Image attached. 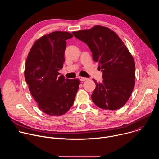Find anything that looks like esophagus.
I'll use <instances>...</instances> for the list:
<instances>
[{
	"label": "esophagus",
	"instance_id": "34e87169",
	"mask_svg": "<svg viewBox=\"0 0 159 159\" xmlns=\"http://www.w3.org/2000/svg\"><path fill=\"white\" fill-rule=\"evenodd\" d=\"M79 79L80 80V81H82V82H84V81H85V80H88L89 79H88V78H86V77H79Z\"/></svg>",
	"mask_w": 159,
	"mask_h": 159
}]
</instances>
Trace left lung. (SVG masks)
<instances>
[{
	"instance_id": "left-lung-1",
	"label": "left lung",
	"mask_w": 159,
	"mask_h": 159,
	"mask_svg": "<svg viewBox=\"0 0 159 159\" xmlns=\"http://www.w3.org/2000/svg\"><path fill=\"white\" fill-rule=\"evenodd\" d=\"M73 34L85 43L93 60L102 69V82L96 85L91 99L103 109L116 110L128 101L135 84V64L128 48L111 29L96 25L89 30L74 31Z\"/></svg>"
}]
</instances>
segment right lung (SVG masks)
<instances>
[{
    "label": "right lung",
    "instance_id": "1",
    "mask_svg": "<svg viewBox=\"0 0 159 159\" xmlns=\"http://www.w3.org/2000/svg\"><path fill=\"white\" fill-rule=\"evenodd\" d=\"M73 37L57 31L38 39L26 61L25 77L38 108L50 116H61L74 104L80 81L59 75L65 61L66 40Z\"/></svg>",
    "mask_w": 159,
    "mask_h": 159
}]
</instances>
